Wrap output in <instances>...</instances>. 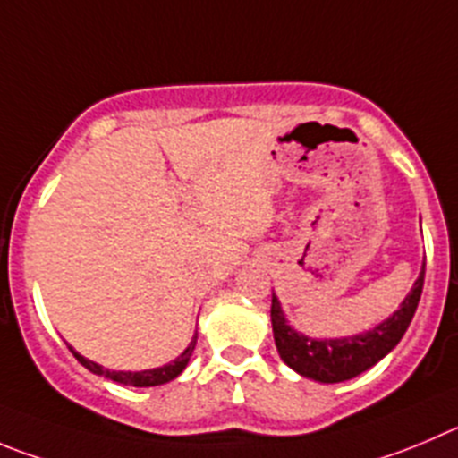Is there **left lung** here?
<instances>
[{
    "mask_svg": "<svg viewBox=\"0 0 458 458\" xmlns=\"http://www.w3.org/2000/svg\"><path fill=\"white\" fill-rule=\"evenodd\" d=\"M422 284H425V264H422L420 276L413 282V289L403 301L400 310L393 311V316H388L373 330L354 336H341V339H311V336L293 330L284 318L280 301L273 293L271 323L280 359L302 377L323 384H336L357 377L400 344L413 314H416Z\"/></svg>",
    "mask_w": 458,
    "mask_h": 458,
    "instance_id": "8db88e82",
    "label": "left lung"
}]
</instances>
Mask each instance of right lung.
Returning <instances> with one entry per match:
<instances>
[{
	"label": "right lung",
	"instance_id": "right-lung-1",
	"mask_svg": "<svg viewBox=\"0 0 458 458\" xmlns=\"http://www.w3.org/2000/svg\"><path fill=\"white\" fill-rule=\"evenodd\" d=\"M196 348V335L191 336L190 345L185 348V352L178 354L171 364L166 366H160V369H151V370H140V373H132V370H110V369H104V366L94 364V361H89V359H85L83 354L76 352L74 348L72 350V354H74L76 359H79V364L85 366V369L89 370V373L94 375H101V377L106 379H113V382H119V384H126V386H160V384H166L171 382V379H176L178 375L185 370V366L190 364V357L191 352H194Z\"/></svg>",
	"mask_w": 458,
	"mask_h": 458
}]
</instances>
